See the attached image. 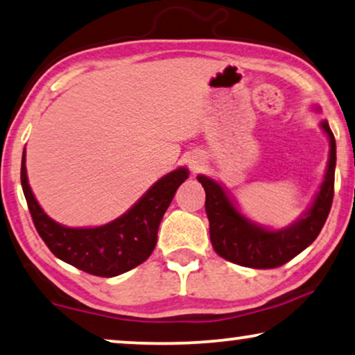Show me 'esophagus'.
I'll return each mask as SVG.
<instances>
[{
  "label": "esophagus",
  "mask_w": 355,
  "mask_h": 355,
  "mask_svg": "<svg viewBox=\"0 0 355 355\" xmlns=\"http://www.w3.org/2000/svg\"><path fill=\"white\" fill-rule=\"evenodd\" d=\"M201 164H202V159L199 157V156H191V157H189V168H191L193 172L199 171Z\"/></svg>",
  "instance_id": "34e87169"
}]
</instances>
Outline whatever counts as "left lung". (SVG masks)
<instances>
[{
	"label": "left lung",
	"instance_id": "1",
	"mask_svg": "<svg viewBox=\"0 0 355 355\" xmlns=\"http://www.w3.org/2000/svg\"><path fill=\"white\" fill-rule=\"evenodd\" d=\"M322 128L329 138V159L325 178L315 201L304 216L283 230L259 227L241 216L232 199L216 180L198 175L206 191V214L209 218L211 243L218 256L251 268H275L291 261L315 241L325 225L334 194L336 141L328 122Z\"/></svg>",
	"mask_w": 355,
	"mask_h": 355
}]
</instances>
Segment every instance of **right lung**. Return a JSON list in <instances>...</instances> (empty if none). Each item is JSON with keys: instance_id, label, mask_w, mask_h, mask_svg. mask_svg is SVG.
<instances>
[{"instance_id": "right-lung-1", "label": "right lung", "mask_w": 355, "mask_h": 355, "mask_svg": "<svg viewBox=\"0 0 355 355\" xmlns=\"http://www.w3.org/2000/svg\"><path fill=\"white\" fill-rule=\"evenodd\" d=\"M188 171L180 167L157 180L146 194L111 223L94 228H69L49 218L30 189L22 154L21 183L33 225L54 256L96 277H117L132 270L151 256L157 230Z\"/></svg>"}]
</instances>
